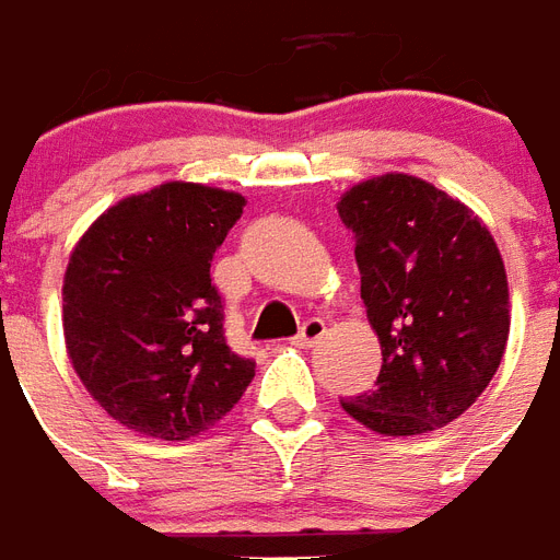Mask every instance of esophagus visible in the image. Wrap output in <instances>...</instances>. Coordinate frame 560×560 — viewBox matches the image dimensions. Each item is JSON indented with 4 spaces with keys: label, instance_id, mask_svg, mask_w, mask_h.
I'll return each mask as SVG.
<instances>
[{
    "label": "esophagus",
    "instance_id": "34e87169",
    "mask_svg": "<svg viewBox=\"0 0 560 560\" xmlns=\"http://www.w3.org/2000/svg\"><path fill=\"white\" fill-rule=\"evenodd\" d=\"M324 335H326L324 320H320V317H312V320H306V324L301 326V335L294 338V343H298V347H315Z\"/></svg>",
    "mask_w": 560,
    "mask_h": 560
}]
</instances>
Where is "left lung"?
Returning <instances> with one entry per match:
<instances>
[{"mask_svg":"<svg viewBox=\"0 0 560 560\" xmlns=\"http://www.w3.org/2000/svg\"><path fill=\"white\" fill-rule=\"evenodd\" d=\"M338 217L355 236L361 301L382 343L370 393L341 407L384 436H419L463 416L509 341L506 266L459 199L407 173L352 185Z\"/></svg>","mask_w":560,"mask_h":560,"instance_id":"8db88e82","label":"left lung"}]
</instances>
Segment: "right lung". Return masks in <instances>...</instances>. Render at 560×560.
Wrapping results in <instances>:
<instances>
[{
  "label": "right lung",
  "instance_id": "right-lung-1",
  "mask_svg": "<svg viewBox=\"0 0 560 560\" xmlns=\"http://www.w3.org/2000/svg\"><path fill=\"white\" fill-rule=\"evenodd\" d=\"M245 208L234 190L164 182L86 228L62 277V335L89 396L129 431L182 442L243 399L210 259Z\"/></svg>",
  "mask_w": 560,
  "mask_h": 560
}]
</instances>
